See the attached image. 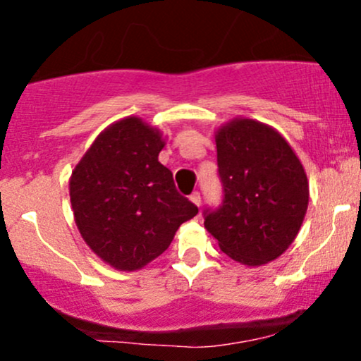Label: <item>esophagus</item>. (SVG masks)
<instances>
[{
  "label": "esophagus",
  "instance_id": "obj_1",
  "mask_svg": "<svg viewBox=\"0 0 361 361\" xmlns=\"http://www.w3.org/2000/svg\"><path fill=\"white\" fill-rule=\"evenodd\" d=\"M190 200H192L197 207H200L202 205V195H200V192H193L192 195H190Z\"/></svg>",
  "mask_w": 361,
  "mask_h": 361
}]
</instances>
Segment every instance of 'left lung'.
Instances as JSON below:
<instances>
[{"instance_id": "1", "label": "left lung", "mask_w": 361, "mask_h": 361, "mask_svg": "<svg viewBox=\"0 0 361 361\" xmlns=\"http://www.w3.org/2000/svg\"><path fill=\"white\" fill-rule=\"evenodd\" d=\"M222 202L204 224L227 256L258 267L276 259L299 233L309 183L299 157L276 130L251 118L219 128Z\"/></svg>"}]
</instances>
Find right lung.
<instances>
[{
	"label": "right lung",
	"mask_w": 361,
	"mask_h": 361,
	"mask_svg": "<svg viewBox=\"0 0 361 361\" xmlns=\"http://www.w3.org/2000/svg\"><path fill=\"white\" fill-rule=\"evenodd\" d=\"M163 147L159 132L128 117L103 130L73 171L78 229L117 270H139L163 255L178 227L198 214L157 161Z\"/></svg>",
	"instance_id": "obj_1"
}]
</instances>
